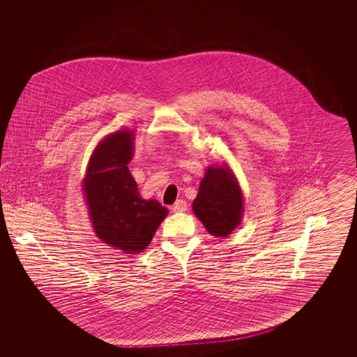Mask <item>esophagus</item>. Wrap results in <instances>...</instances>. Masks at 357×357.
Wrapping results in <instances>:
<instances>
[{"label": "esophagus", "mask_w": 357, "mask_h": 357, "mask_svg": "<svg viewBox=\"0 0 357 357\" xmlns=\"http://www.w3.org/2000/svg\"><path fill=\"white\" fill-rule=\"evenodd\" d=\"M187 208H188V204L184 200H176V203L173 206V212H175V213L185 212Z\"/></svg>", "instance_id": "obj_1"}]
</instances>
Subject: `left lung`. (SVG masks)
<instances>
[{
	"mask_svg": "<svg viewBox=\"0 0 357 357\" xmlns=\"http://www.w3.org/2000/svg\"><path fill=\"white\" fill-rule=\"evenodd\" d=\"M196 217L215 237H227L242 221L243 196L227 166L208 167L192 203Z\"/></svg>",
	"mask_w": 357,
	"mask_h": 357,
	"instance_id": "8db88e82",
	"label": "left lung"
}]
</instances>
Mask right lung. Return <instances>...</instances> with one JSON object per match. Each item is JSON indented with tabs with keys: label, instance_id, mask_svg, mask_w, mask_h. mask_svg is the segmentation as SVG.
<instances>
[{
	"label": "right lung",
	"instance_id": "1",
	"mask_svg": "<svg viewBox=\"0 0 357 357\" xmlns=\"http://www.w3.org/2000/svg\"><path fill=\"white\" fill-rule=\"evenodd\" d=\"M135 132L118 130L100 141L87 165L84 194L98 238L127 254L148 248L167 208L139 194L128 163L133 157Z\"/></svg>",
	"mask_w": 357,
	"mask_h": 357
}]
</instances>
